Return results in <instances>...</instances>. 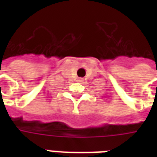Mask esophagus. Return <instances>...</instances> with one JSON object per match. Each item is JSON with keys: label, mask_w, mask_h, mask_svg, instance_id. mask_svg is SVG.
I'll return each instance as SVG.
<instances>
[{"label": "esophagus", "mask_w": 157, "mask_h": 157, "mask_svg": "<svg viewBox=\"0 0 157 157\" xmlns=\"http://www.w3.org/2000/svg\"><path fill=\"white\" fill-rule=\"evenodd\" d=\"M77 81H78V82H82V81H83V79H82V78H79L78 80H77Z\"/></svg>", "instance_id": "1"}]
</instances>
